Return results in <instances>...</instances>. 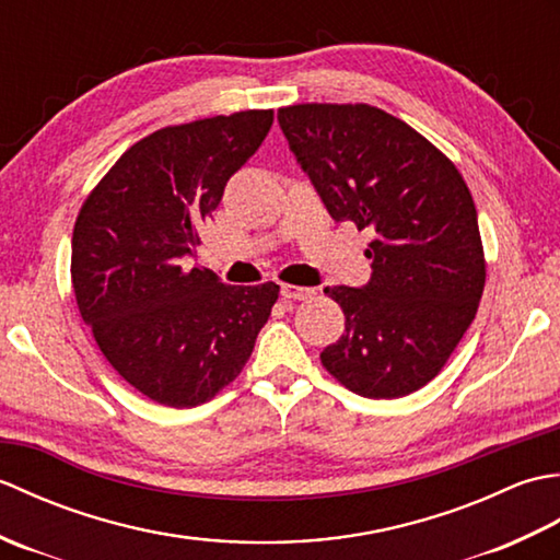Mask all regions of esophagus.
Here are the masks:
<instances>
[{
    "instance_id": "obj_1",
    "label": "esophagus",
    "mask_w": 560,
    "mask_h": 560,
    "mask_svg": "<svg viewBox=\"0 0 560 560\" xmlns=\"http://www.w3.org/2000/svg\"><path fill=\"white\" fill-rule=\"evenodd\" d=\"M281 295L283 301L295 303V301H307L315 295V289H307V287H293V283H281Z\"/></svg>"
}]
</instances>
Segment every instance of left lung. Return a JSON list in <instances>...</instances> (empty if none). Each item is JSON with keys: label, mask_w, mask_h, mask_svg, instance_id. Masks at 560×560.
<instances>
[{"label": "left lung", "mask_w": 560, "mask_h": 560, "mask_svg": "<svg viewBox=\"0 0 560 560\" xmlns=\"http://www.w3.org/2000/svg\"><path fill=\"white\" fill-rule=\"evenodd\" d=\"M277 120L331 219L375 231L368 283L325 289L347 329L319 359L361 397L411 395L443 371L483 293L469 189L431 141L371 105H291Z\"/></svg>", "instance_id": "left-lung-1"}]
</instances>
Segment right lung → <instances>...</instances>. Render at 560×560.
<instances>
[{
    "mask_svg": "<svg viewBox=\"0 0 560 560\" xmlns=\"http://www.w3.org/2000/svg\"><path fill=\"white\" fill-rule=\"evenodd\" d=\"M271 122V110H245L159 129L122 153L79 211V313L115 371L165 407H199L233 383L279 299L271 281L225 287L183 267Z\"/></svg>",
    "mask_w": 560,
    "mask_h": 560,
    "instance_id": "1",
    "label": "right lung"
}]
</instances>
